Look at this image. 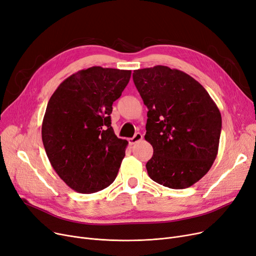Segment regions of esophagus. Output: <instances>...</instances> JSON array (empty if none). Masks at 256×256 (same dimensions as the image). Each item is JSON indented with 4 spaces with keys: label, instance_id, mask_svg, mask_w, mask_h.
Masks as SVG:
<instances>
[{
    "label": "esophagus",
    "instance_id": "esophagus-1",
    "mask_svg": "<svg viewBox=\"0 0 256 256\" xmlns=\"http://www.w3.org/2000/svg\"><path fill=\"white\" fill-rule=\"evenodd\" d=\"M142 138H143V136H142L141 132H136V134L134 135V137L128 139V143L130 144V146H132V144L137 143V142H138V141H140Z\"/></svg>",
    "mask_w": 256,
    "mask_h": 256
}]
</instances>
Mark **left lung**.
<instances>
[{
  "instance_id": "8db88e82",
  "label": "left lung",
  "mask_w": 256,
  "mask_h": 256,
  "mask_svg": "<svg viewBox=\"0 0 256 256\" xmlns=\"http://www.w3.org/2000/svg\"><path fill=\"white\" fill-rule=\"evenodd\" d=\"M132 80L148 108L146 134L154 148L152 180L172 190L190 187L208 172L218 150L222 117L204 86L166 66L135 70Z\"/></svg>"
}]
</instances>
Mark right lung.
Instances as JSON below:
<instances>
[{
    "mask_svg": "<svg viewBox=\"0 0 256 256\" xmlns=\"http://www.w3.org/2000/svg\"><path fill=\"white\" fill-rule=\"evenodd\" d=\"M130 74L91 66L66 78L49 99L44 148L54 170L77 192H97L116 179L128 141L115 135L110 115Z\"/></svg>",
    "mask_w": 256,
    "mask_h": 256,
    "instance_id": "1",
    "label": "right lung"
}]
</instances>
